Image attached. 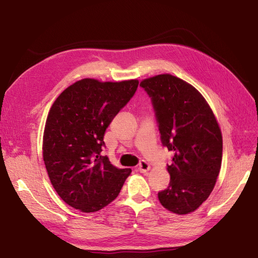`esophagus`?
<instances>
[{
	"instance_id": "obj_1",
	"label": "esophagus",
	"mask_w": 258,
	"mask_h": 258,
	"mask_svg": "<svg viewBox=\"0 0 258 258\" xmlns=\"http://www.w3.org/2000/svg\"><path fill=\"white\" fill-rule=\"evenodd\" d=\"M150 168H151V166H150V164L147 163V162H145V161H142V162L140 163V165H139V171H140L141 173H146V172H149V171H150Z\"/></svg>"
}]
</instances>
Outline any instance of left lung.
I'll return each instance as SVG.
<instances>
[{
  "mask_svg": "<svg viewBox=\"0 0 258 258\" xmlns=\"http://www.w3.org/2000/svg\"><path fill=\"white\" fill-rule=\"evenodd\" d=\"M140 85L152 98L162 144L174 154L169 184L158 201L169 212L189 214L208 199L220 174V124L205 97L177 76L158 74Z\"/></svg>",
  "mask_w": 258,
  "mask_h": 258,
  "instance_id": "8db88e82",
  "label": "left lung"
}]
</instances>
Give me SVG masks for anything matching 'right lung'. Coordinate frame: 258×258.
Listing matches in <instances>:
<instances>
[{"instance_id":"1","label":"right lung","mask_w":258,"mask_h":258,"mask_svg":"<svg viewBox=\"0 0 258 258\" xmlns=\"http://www.w3.org/2000/svg\"><path fill=\"white\" fill-rule=\"evenodd\" d=\"M139 86V80L83 79L65 89L48 112L43 160L53 187L76 210H102L119 194L131 168H116L102 156L104 134Z\"/></svg>"}]
</instances>
